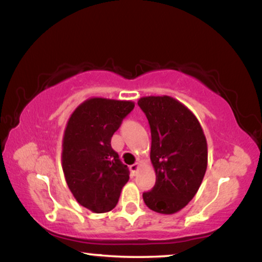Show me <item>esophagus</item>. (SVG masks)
Masks as SVG:
<instances>
[{
  "label": "esophagus",
  "instance_id": "1",
  "mask_svg": "<svg viewBox=\"0 0 262 262\" xmlns=\"http://www.w3.org/2000/svg\"><path fill=\"white\" fill-rule=\"evenodd\" d=\"M139 168H141V162H136L135 164H132V166H131V171H132V174H134V175H137L138 170H139Z\"/></svg>",
  "mask_w": 262,
  "mask_h": 262
}]
</instances>
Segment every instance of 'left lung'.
I'll list each match as a JSON object with an SVG mask.
<instances>
[{"label":"left lung","mask_w":262,"mask_h":262,"mask_svg":"<svg viewBox=\"0 0 262 262\" xmlns=\"http://www.w3.org/2000/svg\"><path fill=\"white\" fill-rule=\"evenodd\" d=\"M138 106L151 130L150 160L156 182L143 200L150 210L173 214L196 194L207 168V143L199 120L168 95L143 96Z\"/></svg>","instance_id":"left-lung-1"}]
</instances>
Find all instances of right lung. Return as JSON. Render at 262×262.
<instances>
[{
  "label": "right lung",
  "instance_id": "add662e5",
  "mask_svg": "<svg viewBox=\"0 0 262 262\" xmlns=\"http://www.w3.org/2000/svg\"><path fill=\"white\" fill-rule=\"evenodd\" d=\"M134 107L135 102L126 100L89 98L75 108L67 123L63 173L74 198L92 212L113 210L130 178L111 139Z\"/></svg>",
  "mask_w": 262,
  "mask_h": 262
}]
</instances>
